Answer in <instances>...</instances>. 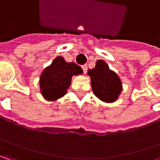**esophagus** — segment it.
I'll return each mask as SVG.
<instances>
[{"instance_id":"34e87169","label":"esophagus","mask_w":160,"mask_h":160,"mask_svg":"<svg viewBox=\"0 0 160 160\" xmlns=\"http://www.w3.org/2000/svg\"><path fill=\"white\" fill-rule=\"evenodd\" d=\"M81 68H82V70H83V72H84V73L87 72L88 66H87V65H86V64H84V65H82V66H81Z\"/></svg>"}]
</instances>
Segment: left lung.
Returning <instances> with one entry per match:
<instances>
[{
  "label": "left lung",
  "instance_id": "1",
  "mask_svg": "<svg viewBox=\"0 0 160 160\" xmlns=\"http://www.w3.org/2000/svg\"><path fill=\"white\" fill-rule=\"evenodd\" d=\"M91 87L94 95L106 103H113L117 100L122 90V84L116 73L110 70L103 60L96 62V66L88 70Z\"/></svg>",
  "mask_w": 160,
  "mask_h": 160
}]
</instances>
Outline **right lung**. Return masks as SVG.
Here are the masks:
<instances>
[{"label":"right lung","mask_w":160,"mask_h":160,"mask_svg":"<svg viewBox=\"0 0 160 160\" xmlns=\"http://www.w3.org/2000/svg\"><path fill=\"white\" fill-rule=\"evenodd\" d=\"M83 71L74 62H67L63 57L57 56L40 75V91L44 98L55 101L67 93L72 78L82 74Z\"/></svg>","instance_id":"add662e5"}]
</instances>
